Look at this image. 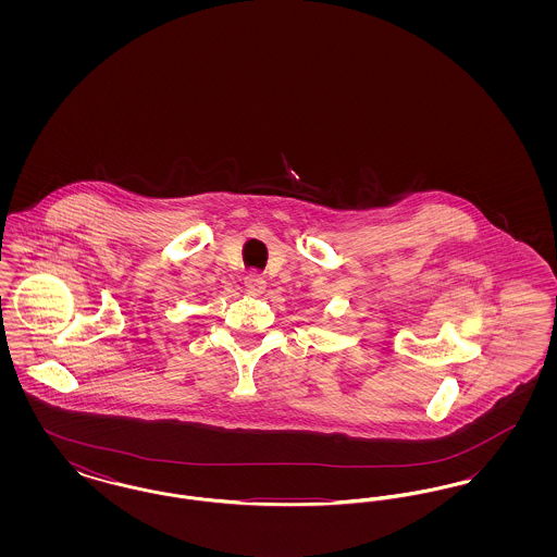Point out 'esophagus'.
Listing matches in <instances>:
<instances>
[{"instance_id": "1", "label": "esophagus", "mask_w": 557, "mask_h": 557, "mask_svg": "<svg viewBox=\"0 0 557 557\" xmlns=\"http://www.w3.org/2000/svg\"><path fill=\"white\" fill-rule=\"evenodd\" d=\"M244 286L250 294H263L267 288L265 277L261 273H248L244 277Z\"/></svg>"}]
</instances>
